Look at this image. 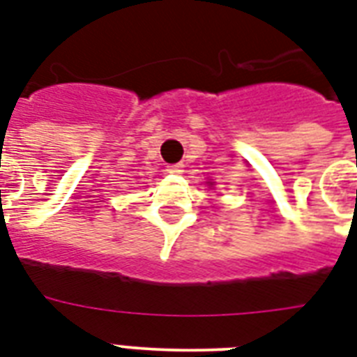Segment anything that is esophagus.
Instances as JSON below:
<instances>
[{
  "label": "esophagus",
  "instance_id": "34e87169",
  "mask_svg": "<svg viewBox=\"0 0 357 357\" xmlns=\"http://www.w3.org/2000/svg\"><path fill=\"white\" fill-rule=\"evenodd\" d=\"M167 172L168 174H181L183 172V165H168Z\"/></svg>",
  "mask_w": 357,
  "mask_h": 357
}]
</instances>
